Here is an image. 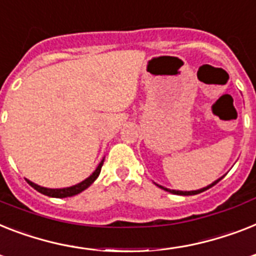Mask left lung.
I'll return each instance as SVG.
<instances>
[{
	"label": "left lung",
	"mask_w": 256,
	"mask_h": 256,
	"mask_svg": "<svg viewBox=\"0 0 256 256\" xmlns=\"http://www.w3.org/2000/svg\"><path fill=\"white\" fill-rule=\"evenodd\" d=\"M221 178H218V180H216L214 182H212L210 186H205V188L197 189V190H189V192H184V190H175V189H168V188H164V186H158V184H156V186H160V188H162V189H164V190H167V192L174 193V194H182V196H192V194H198V193H201V192H204V190H206V189L212 188V186H216V184H217V182H220V180H221Z\"/></svg>",
	"instance_id": "left-lung-1"
}]
</instances>
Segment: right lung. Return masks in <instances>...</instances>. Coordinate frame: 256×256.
<instances>
[{
	"label": "right lung",
	"mask_w": 256,
	"mask_h": 256,
	"mask_svg": "<svg viewBox=\"0 0 256 256\" xmlns=\"http://www.w3.org/2000/svg\"><path fill=\"white\" fill-rule=\"evenodd\" d=\"M102 164H104V159L101 160V163L98 164V167L96 168V171L93 172L92 175L89 176V178H85L84 182H78V184H76V186H68V188L51 189V188H44V186H38V184H34V182H30V180H27V182H28V184H30L32 188L36 189L38 192L46 194V196L58 197V198H63V197H72V196H74V194H78V193H81L82 190H85V189L88 188V186H92V182H94L96 178H98L100 172H101V167H102Z\"/></svg>",
	"instance_id": "right-lung-1"
}]
</instances>
